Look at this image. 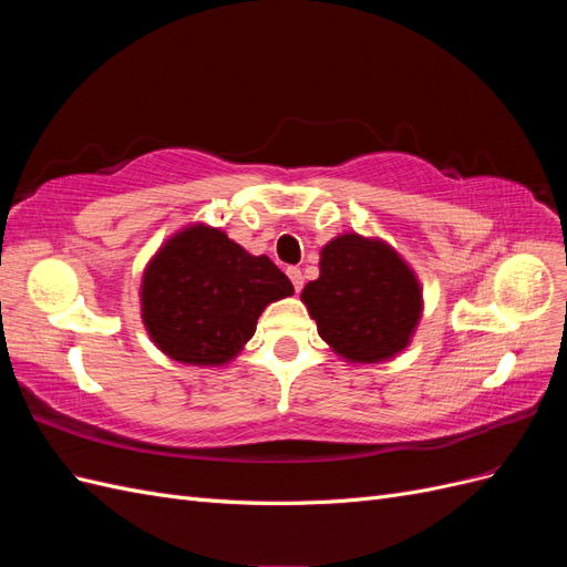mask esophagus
Listing matches in <instances>:
<instances>
[{"label": "esophagus", "mask_w": 567, "mask_h": 567, "mask_svg": "<svg viewBox=\"0 0 567 567\" xmlns=\"http://www.w3.org/2000/svg\"><path fill=\"white\" fill-rule=\"evenodd\" d=\"M286 274H288V279L290 281H293V288H296V293H300V290H302V271L298 269V267H288L286 269Z\"/></svg>", "instance_id": "esophagus-1"}]
</instances>
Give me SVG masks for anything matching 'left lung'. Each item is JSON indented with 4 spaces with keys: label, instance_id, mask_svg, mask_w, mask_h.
<instances>
[{
    "label": "left lung",
    "instance_id": "1",
    "mask_svg": "<svg viewBox=\"0 0 567 567\" xmlns=\"http://www.w3.org/2000/svg\"><path fill=\"white\" fill-rule=\"evenodd\" d=\"M321 340L350 364L390 362L423 315L416 271L383 238L340 234L321 248L319 279L300 293Z\"/></svg>",
    "mask_w": 567,
    "mask_h": 567
}]
</instances>
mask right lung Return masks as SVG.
I'll use <instances>...</instances> for the list:
<instances>
[{"instance_id":"right-lung-1","label":"right lung","mask_w":567,"mask_h":567,"mask_svg":"<svg viewBox=\"0 0 567 567\" xmlns=\"http://www.w3.org/2000/svg\"><path fill=\"white\" fill-rule=\"evenodd\" d=\"M293 284L267 255L198 221L173 234L151 257L140 288L148 338L169 359L225 367L246 348L269 302Z\"/></svg>"}]
</instances>
